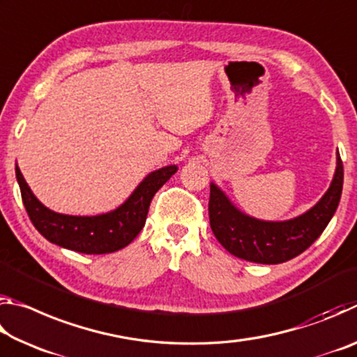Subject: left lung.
Instances as JSON below:
<instances>
[{"instance_id":"8db88e82","label":"left lung","mask_w":357,"mask_h":357,"mask_svg":"<svg viewBox=\"0 0 357 357\" xmlns=\"http://www.w3.org/2000/svg\"><path fill=\"white\" fill-rule=\"evenodd\" d=\"M342 187L343 164L337 153L334 179L315 206L291 220L264 222L241 213L219 187L211 184V229L234 257L261 264L288 261L309 249L324 231L340 202Z\"/></svg>"}]
</instances>
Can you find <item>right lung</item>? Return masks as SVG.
Wrapping results in <instances>:
<instances>
[{"mask_svg": "<svg viewBox=\"0 0 357 357\" xmlns=\"http://www.w3.org/2000/svg\"><path fill=\"white\" fill-rule=\"evenodd\" d=\"M176 170V165H168L149 173L118 209L91 217L53 213L34 197L19 167H15V174L26 213L42 236L64 249L86 255H102L123 249L137 238L146 222L155 192Z\"/></svg>", "mask_w": 357, "mask_h": 357, "instance_id": "obj_1", "label": "right lung"}]
</instances>
